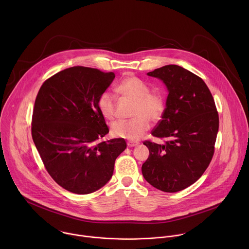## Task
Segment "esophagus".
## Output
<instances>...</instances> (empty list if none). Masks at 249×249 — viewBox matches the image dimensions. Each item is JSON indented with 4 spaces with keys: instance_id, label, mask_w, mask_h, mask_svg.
Returning <instances> with one entry per match:
<instances>
[{
    "instance_id": "esophagus-1",
    "label": "esophagus",
    "mask_w": 249,
    "mask_h": 249,
    "mask_svg": "<svg viewBox=\"0 0 249 249\" xmlns=\"http://www.w3.org/2000/svg\"><path fill=\"white\" fill-rule=\"evenodd\" d=\"M126 143H127V146L132 147V146H136V145H138V144H139V142H132V141H128Z\"/></svg>"
}]
</instances>
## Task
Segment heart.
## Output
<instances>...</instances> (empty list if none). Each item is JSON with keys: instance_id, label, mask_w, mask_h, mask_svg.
Wrapping results in <instances>:
<instances>
[{"instance_id": "1", "label": "heart", "mask_w": 249, "mask_h": 249, "mask_svg": "<svg viewBox=\"0 0 249 249\" xmlns=\"http://www.w3.org/2000/svg\"><path fill=\"white\" fill-rule=\"evenodd\" d=\"M117 92L123 97L134 102L131 116L127 121H118L111 125V133L118 138L138 140L149 129L150 121H160L166 111V103L161 94L149 93V87L134 75L124 77L117 86ZM101 114L108 121L116 117V101L105 92L98 100Z\"/></svg>"}]
</instances>
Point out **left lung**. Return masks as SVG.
<instances>
[{
    "mask_svg": "<svg viewBox=\"0 0 249 249\" xmlns=\"http://www.w3.org/2000/svg\"><path fill=\"white\" fill-rule=\"evenodd\" d=\"M147 75L161 79L169 95L164 116L151 131L165 142H143L149 156L142 164V177L160 191L176 193L194 184L208 168L218 114L209 88L192 71L166 65Z\"/></svg>",
    "mask_w": 249,
    "mask_h": 249,
    "instance_id": "1",
    "label": "left lung"
}]
</instances>
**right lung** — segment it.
Wrapping results in <instances>:
<instances>
[{"instance_id": "add662e5", "label": "right lung", "mask_w": 249, "mask_h": 249, "mask_svg": "<svg viewBox=\"0 0 249 249\" xmlns=\"http://www.w3.org/2000/svg\"><path fill=\"white\" fill-rule=\"evenodd\" d=\"M114 78L112 71L74 66L48 78L37 94L33 140L49 175L73 194L105 186L126 148L124 138L99 142L109 128L98 100Z\"/></svg>"}]
</instances>
